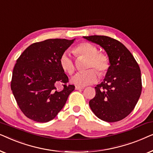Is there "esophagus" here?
<instances>
[{"instance_id":"obj_1","label":"esophagus","mask_w":153,"mask_h":153,"mask_svg":"<svg viewBox=\"0 0 153 153\" xmlns=\"http://www.w3.org/2000/svg\"><path fill=\"white\" fill-rule=\"evenodd\" d=\"M75 89H76V90H83V89H84V87L76 85V86H75Z\"/></svg>"}]
</instances>
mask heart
Wrapping results in <instances>:
<instances>
[{
  "label": "heart",
  "mask_w": 153,
  "mask_h": 153,
  "mask_svg": "<svg viewBox=\"0 0 153 153\" xmlns=\"http://www.w3.org/2000/svg\"><path fill=\"white\" fill-rule=\"evenodd\" d=\"M73 52L78 56H83L88 58L85 68L88 70L80 72L73 77L72 81L75 84L79 85H88L95 83L98 79V72L101 77L107 73L110 67V60L108 56L104 53L98 51L97 47L93 44L83 42L73 48ZM60 65L65 72L72 75L75 71V65L72 58L68 53H64L60 56L59 60ZM93 68L98 72L93 69Z\"/></svg>",
  "instance_id": "obj_1"
}]
</instances>
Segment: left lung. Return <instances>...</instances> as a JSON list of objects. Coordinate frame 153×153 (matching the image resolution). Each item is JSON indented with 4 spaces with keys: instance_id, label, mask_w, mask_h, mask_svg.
Returning <instances> with one entry per match:
<instances>
[{
    "instance_id": "1",
    "label": "left lung",
    "mask_w": 153,
    "mask_h": 153,
    "mask_svg": "<svg viewBox=\"0 0 153 153\" xmlns=\"http://www.w3.org/2000/svg\"><path fill=\"white\" fill-rule=\"evenodd\" d=\"M105 50L110 67L103 81L95 87L91 110L106 122L123 120L134 108L141 93V70L130 51L116 39L104 35L84 36Z\"/></svg>"
}]
</instances>
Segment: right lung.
Instances as JSON below:
<instances>
[{"label":"right lung","mask_w":153,"mask_h":153,"mask_svg":"<svg viewBox=\"0 0 153 153\" xmlns=\"http://www.w3.org/2000/svg\"><path fill=\"white\" fill-rule=\"evenodd\" d=\"M75 39H49L33 43L16 60L11 89L27 118L38 123L53 120L66 103L74 85L60 65V56ZM61 84L62 90L57 87Z\"/></svg>","instance_id":"1"}]
</instances>
